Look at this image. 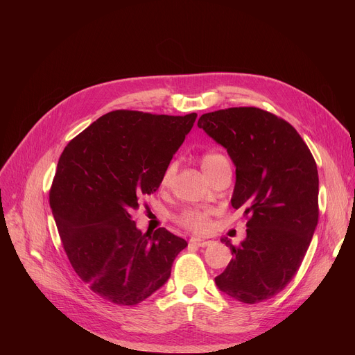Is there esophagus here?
<instances>
[{"mask_svg": "<svg viewBox=\"0 0 355 355\" xmlns=\"http://www.w3.org/2000/svg\"><path fill=\"white\" fill-rule=\"evenodd\" d=\"M189 243H191V244H193V245H196V247H207V245H209L212 241H211V240H207V239L192 237V239L189 240Z\"/></svg>", "mask_w": 355, "mask_h": 355, "instance_id": "esophagus-1", "label": "esophagus"}]
</instances>
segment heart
Segmentation results:
<instances>
[{
  "mask_svg": "<svg viewBox=\"0 0 355 355\" xmlns=\"http://www.w3.org/2000/svg\"><path fill=\"white\" fill-rule=\"evenodd\" d=\"M226 164H229L227 159L223 155L216 153V151H209V153H205L200 157V166L205 174H209L211 171H214L222 166H226ZM174 174H175V164L173 163L164 170V173L162 175V185L163 187L170 185ZM178 222L193 232H207L211 227V211H208V209L184 211L178 216Z\"/></svg>",
  "mask_w": 355,
  "mask_h": 355,
  "instance_id": "1",
  "label": "heart"
}]
</instances>
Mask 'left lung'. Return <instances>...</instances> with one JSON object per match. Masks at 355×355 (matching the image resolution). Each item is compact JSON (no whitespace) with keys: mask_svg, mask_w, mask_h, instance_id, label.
Instances as JSON below:
<instances>
[{"mask_svg":"<svg viewBox=\"0 0 355 355\" xmlns=\"http://www.w3.org/2000/svg\"><path fill=\"white\" fill-rule=\"evenodd\" d=\"M226 148L236 167L232 207L248 216L233 259L216 286L243 303L281 292L299 270L318 226L319 175L311 150L284 119L243 107L204 114L198 121Z\"/></svg>","mask_w":355,"mask_h":355,"instance_id":"8db88e82","label":"left lung"}]
</instances>
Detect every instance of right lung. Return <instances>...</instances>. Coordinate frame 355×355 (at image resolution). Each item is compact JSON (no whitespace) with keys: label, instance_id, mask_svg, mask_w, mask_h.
<instances>
[{"label":"right lung","instance_id":"right-lung-1","mask_svg":"<svg viewBox=\"0 0 355 355\" xmlns=\"http://www.w3.org/2000/svg\"><path fill=\"white\" fill-rule=\"evenodd\" d=\"M185 116L114 111L63 150L50 208L66 254L92 292L132 306L168 281L188 243L164 227L141 233L132 219L193 126Z\"/></svg>","mask_w":355,"mask_h":355}]
</instances>
